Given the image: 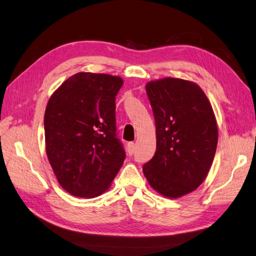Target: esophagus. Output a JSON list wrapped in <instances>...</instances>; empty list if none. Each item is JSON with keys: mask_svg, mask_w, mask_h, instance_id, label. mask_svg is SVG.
<instances>
[{"mask_svg": "<svg viewBox=\"0 0 256 256\" xmlns=\"http://www.w3.org/2000/svg\"><path fill=\"white\" fill-rule=\"evenodd\" d=\"M126 150H128V155L132 156L134 152H135V144H134V142H128V146H126Z\"/></svg>", "mask_w": 256, "mask_h": 256, "instance_id": "34e87169", "label": "esophagus"}]
</instances>
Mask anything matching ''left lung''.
<instances>
[{"mask_svg":"<svg viewBox=\"0 0 256 256\" xmlns=\"http://www.w3.org/2000/svg\"><path fill=\"white\" fill-rule=\"evenodd\" d=\"M156 123V152L142 166L150 186L169 198L193 192L215 157L218 128L208 98L193 82L166 77L148 82Z\"/></svg>","mask_w":256,"mask_h":256,"instance_id":"obj_1","label":"left lung"}]
</instances>
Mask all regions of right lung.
<instances>
[{
	"mask_svg": "<svg viewBox=\"0 0 256 256\" xmlns=\"http://www.w3.org/2000/svg\"><path fill=\"white\" fill-rule=\"evenodd\" d=\"M123 80L80 72L48 101L46 152L60 186L74 196L104 193L122 167L126 152L116 138V96Z\"/></svg>",
	"mask_w": 256,
	"mask_h": 256,
	"instance_id": "right-lung-1",
	"label": "right lung"
}]
</instances>
